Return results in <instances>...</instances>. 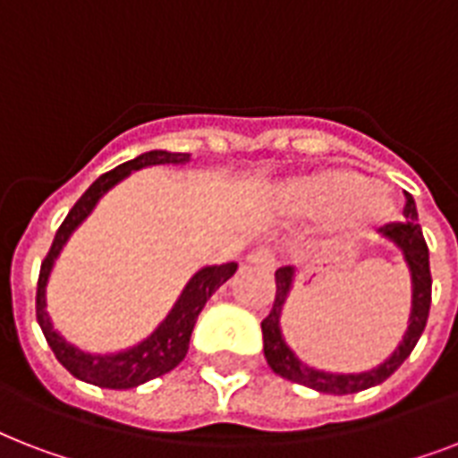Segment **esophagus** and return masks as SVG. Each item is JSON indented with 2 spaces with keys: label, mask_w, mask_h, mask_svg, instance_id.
Segmentation results:
<instances>
[{
  "label": "esophagus",
  "mask_w": 458,
  "mask_h": 458,
  "mask_svg": "<svg viewBox=\"0 0 458 458\" xmlns=\"http://www.w3.org/2000/svg\"><path fill=\"white\" fill-rule=\"evenodd\" d=\"M247 261L254 266H261L266 271H273V268L278 266V261H276V251H273L271 247H259V250L250 251Z\"/></svg>",
  "instance_id": "34e87169"
}]
</instances>
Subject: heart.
I'll use <instances>...</instances> for the list:
<instances>
[{"mask_svg":"<svg viewBox=\"0 0 458 458\" xmlns=\"http://www.w3.org/2000/svg\"><path fill=\"white\" fill-rule=\"evenodd\" d=\"M283 204L290 214L318 218L342 214V225L366 230L390 216V197L370 185V180L352 168H323L293 180L283 190Z\"/></svg>","mask_w":458,"mask_h":458,"instance_id":"obj_1","label":"heart"}]
</instances>
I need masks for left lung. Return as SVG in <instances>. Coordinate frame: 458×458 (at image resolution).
Instances as JSON below:
<instances>
[{"mask_svg":"<svg viewBox=\"0 0 458 458\" xmlns=\"http://www.w3.org/2000/svg\"><path fill=\"white\" fill-rule=\"evenodd\" d=\"M404 223H392L380 228V235L392 240L399 250L404 251L406 264L411 271L413 283V304H411V318H409V330H406L404 340L394 349V354L377 369L369 373H356V376H335V373H323V370H313L297 359L290 352V347L280 335V311L287 300V293L293 287L294 271L290 266H283L276 271V300H273L271 313L261 320V330H264V354L273 373H278L285 380H293L297 385L311 387L323 394H354V392L369 390L373 385L385 383L402 363L409 359V354L416 347V342L426 330L428 313H430V300H433V278H430V257H428V244L423 237V230L416 221V204L409 192H404Z\"/></svg>","mask_w":458,"mask_h":458,"instance_id":"left-lung-1","label":"left lung"}]
</instances>
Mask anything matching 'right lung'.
<instances>
[{"instance_id":"add662e5","label":"right lung","mask_w":458,"mask_h":458,"mask_svg":"<svg viewBox=\"0 0 458 458\" xmlns=\"http://www.w3.org/2000/svg\"><path fill=\"white\" fill-rule=\"evenodd\" d=\"M190 161V154H171V152H147L140 154L132 161L116 165L114 171L104 173L85 190L81 199L75 201L73 208L68 211L64 223L54 235V242L47 251L42 268H39L38 280V297H35V311H38V323L42 327V333L47 337V344L52 347L54 356L59 359V363L71 373V376L81 377L85 383L97 385V387H109V390H131L138 385L152 380V377L164 376L168 370L178 366L187 354L190 347V337H192V327L197 323V316L208 301V297L225 283V280L237 271V264H221V266H207L194 276L187 287L180 294V300L171 309V313L165 316V320L154 330L145 342H140L138 347L125 349L118 354L106 356H92L85 354L81 349L71 347L64 337L52 327V320L45 311V287L52 273L54 259L59 257L61 247L66 244L78 225L89 216V211L95 208L104 192H109L111 187L116 185L118 180H123L125 175H131L138 168L154 164H185Z\"/></svg>"}]
</instances>
